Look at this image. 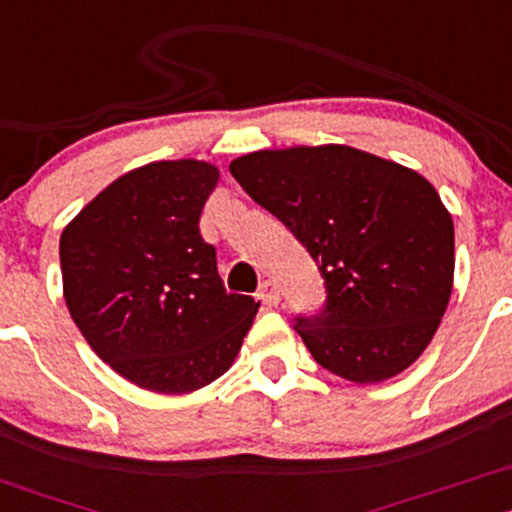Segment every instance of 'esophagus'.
Listing matches in <instances>:
<instances>
[{"mask_svg": "<svg viewBox=\"0 0 512 512\" xmlns=\"http://www.w3.org/2000/svg\"><path fill=\"white\" fill-rule=\"evenodd\" d=\"M258 300L263 302V305H278L280 302V290L278 285L273 283V280H263L261 285H258Z\"/></svg>", "mask_w": 512, "mask_h": 512, "instance_id": "esophagus-1", "label": "esophagus"}]
</instances>
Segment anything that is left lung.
Listing matches in <instances>:
<instances>
[{"label": "left lung", "instance_id": "obj_1", "mask_svg": "<svg viewBox=\"0 0 512 512\" xmlns=\"http://www.w3.org/2000/svg\"><path fill=\"white\" fill-rule=\"evenodd\" d=\"M229 170L320 268L322 310L295 317L317 364L354 383L405 371L452 295L454 224L437 190L415 170L334 144L256 151Z\"/></svg>", "mask_w": 512, "mask_h": 512}]
</instances>
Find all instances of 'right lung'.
Masks as SVG:
<instances>
[{
  "label": "right lung",
  "mask_w": 512,
  "mask_h": 512,
  "mask_svg": "<svg viewBox=\"0 0 512 512\" xmlns=\"http://www.w3.org/2000/svg\"><path fill=\"white\" fill-rule=\"evenodd\" d=\"M210 163L158 161L114 180L60 236L63 293L82 337L126 381L190 393L217 381L258 312L227 293L200 214Z\"/></svg>",
  "instance_id": "right-lung-1"
}]
</instances>
